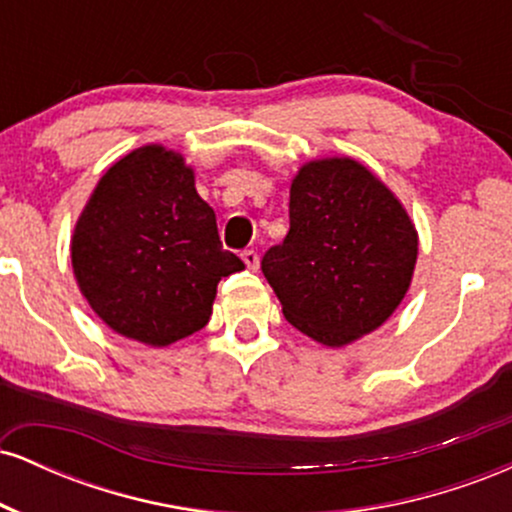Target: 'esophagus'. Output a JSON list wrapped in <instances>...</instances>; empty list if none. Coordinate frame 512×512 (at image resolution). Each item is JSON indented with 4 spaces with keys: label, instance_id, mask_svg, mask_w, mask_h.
<instances>
[{
    "label": "esophagus",
    "instance_id": "esophagus-1",
    "mask_svg": "<svg viewBox=\"0 0 512 512\" xmlns=\"http://www.w3.org/2000/svg\"><path fill=\"white\" fill-rule=\"evenodd\" d=\"M240 257H243L245 267L252 269V272H255V269L260 267V255H257L255 250H243V255H240Z\"/></svg>",
    "mask_w": 512,
    "mask_h": 512
}]
</instances>
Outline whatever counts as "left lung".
Masks as SVG:
<instances>
[{
    "mask_svg": "<svg viewBox=\"0 0 512 512\" xmlns=\"http://www.w3.org/2000/svg\"><path fill=\"white\" fill-rule=\"evenodd\" d=\"M289 233L262 257L284 317L327 346L373 332L395 313L414 274L419 238L407 211L351 158L301 168Z\"/></svg>",
    "mask_w": 512,
    "mask_h": 512,
    "instance_id": "8db88e82",
    "label": "left lung"
}]
</instances>
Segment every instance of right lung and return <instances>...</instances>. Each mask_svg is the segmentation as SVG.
Segmentation results:
<instances>
[{
    "label": "right lung",
    "mask_w": 512,
    "mask_h": 512,
    "mask_svg": "<svg viewBox=\"0 0 512 512\" xmlns=\"http://www.w3.org/2000/svg\"><path fill=\"white\" fill-rule=\"evenodd\" d=\"M72 267L105 325L166 346L207 325L221 276L245 264L223 250L214 209L182 156L144 146L93 190L74 228Z\"/></svg>",
    "instance_id": "1"
}]
</instances>
